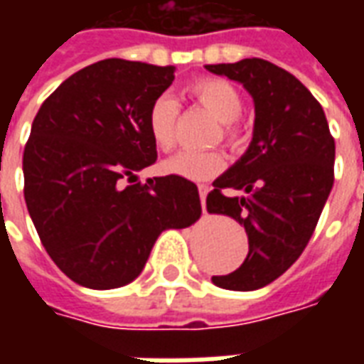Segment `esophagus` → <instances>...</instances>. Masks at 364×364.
Here are the masks:
<instances>
[{
	"mask_svg": "<svg viewBox=\"0 0 364 364\" xmlns=\"http://www.w3.org/2000/svg\"><path fill=\"white\" fill-rule=\"evenodd\" d=\"M198 195H200V205H203V210L206 213V195H208V187H206V185H198Z\"/></svg>",
	"mask_w": 364,
	"mask_h": 364,
	"instance_id": "34e87169",
	"label": "esophagus"
}]
</instances>
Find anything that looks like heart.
<instances>
[{
  "instance_id": "1",
  "label": "heart",
  "mask_w": 364,
  "mask_h": 364,
  "mask_svg": "<svg viewBox=\"0 0 364 364\" xmlns=\"http://www.w3.org/2000/svg\"><path fill=\"white\" fill-rule=\"evenodd\" d=\"M191 93L213 112L216 119L224 122V138L230 144H237L240 134L234 120L242 114L244 101L240 91L226 80L206 77L198 80L191 85ZM179 117V103L173 95L161 93L151 101L148 114H146V127L150 132L151 142L159 150H171L175 144V124ZM226 166V159L220 151H179L161 164L164 173L177 175L189 181H208L214 175H218Z\"/></svg>"
}]
</instances>
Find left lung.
<instances>
[{
	"instance_id": "obj_1",
	"label": "left lung",
	"mask_w": 364,
	"mask_h": 364,
	"mask_svg": "<svg viewBox=\"0 0 364 364\" xmlns=\"http://www.w3.org/2000/svg\"><path fill=\"white\" fill-rule=\"evenodd\" d=\"M253 97L250 148L213 183L206 208L245 228L250 252L234 273L213 277L228 290H257L279 279L310 242L333 187L336 142L321 105L287 70L267 60L208 64ZM242 190L226 198L224 190Z\"/></svg>"
}]
</instances>
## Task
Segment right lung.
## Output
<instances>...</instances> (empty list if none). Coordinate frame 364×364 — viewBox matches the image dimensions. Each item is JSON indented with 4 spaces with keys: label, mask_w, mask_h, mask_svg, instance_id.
Returning a JSON list of instances; mask_svg holds the SVG:
<instances>
[{
    "label": "right lung",
    "mask_w": 364,
    "mask_h": 364,
    "mask_svg": "<svg viewBox=\"0 0 364 364\" xmlns=\"http://www.w3.org/2000/svg\"><path fill=\"white\" fill-rule=\"evenodd\" d=\"M173 80V66L101 60L70 75L33 120L25 203L44 250L82 287L132 282L164 230L187 228L203 213L189 179L136 181L158 158L146 114ZM124 178L135 185L122 188Z\"/></svg>",
    "instance_id": "add662e5"
}]
</instances>
